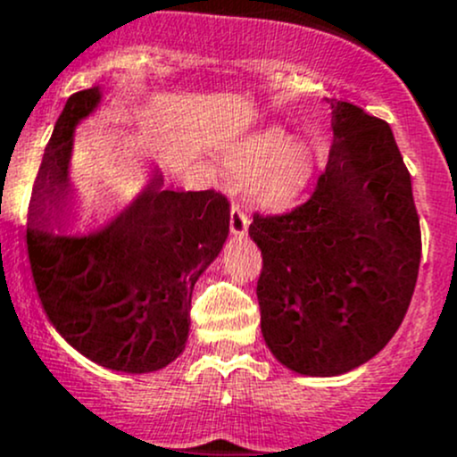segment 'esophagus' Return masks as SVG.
<instances>
[{
	"label": "esophagus",
	"mask_w": 457,
	"mask_h": 457,
	"mask_svg": "<svg viewBox=\"0 0 457 457\" xmlns=\"http://www.w3.org/2000/svg\"><path fill=\"white\" fill-rule=\"evenodd\" d=\"M248 224H251V218H248L246 211L239 204H233V209H230V233L235 237H244L248 230Z\"/></svg>",
	"instance_id": "34e87169"
}]
</instances>
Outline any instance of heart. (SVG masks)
Instances as JSON below:
<instances>
[{"mask_svg":"<svg viewBox=\"0 0 457 457\" xmlns=\"http://www.w3.org/2000/svg\"><path fill=\"white\" fill-rule=\"evenodd\" d=\"M281 129H268L262 134L233 143L224 154V162L235 173H251L261 169L255 176V194L270 206H284L297 195L305 182L303 147L288 145Z\"/></svg>","mask_w":457,"mask_h":457,"instance_id":"obj_1","label":"heart"}]
</instances>
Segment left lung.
Wrapping results in <instances>:
<instances>
[{
    "mask_svg": "<svg viewBox=\"0 0 457 457\" xmlns=\"http://www.w3.org/2000/svg\"><path fill=\"white\" fill-rule=\"evenodd\" d=\"M334 140L303 204L255 211L262 332L286 368L337 376L378 354L401 328L420 266V220L392 127L330 101Z\"/></svg>",
    "mask_w": 457,
    "mask_h": 457,
    "instance_id": "left-lung-1",
    "label": "left lung"
}]
</instances>
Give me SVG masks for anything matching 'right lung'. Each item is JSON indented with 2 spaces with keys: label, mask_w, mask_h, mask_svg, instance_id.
<instances>
[{
  "label": "right lung",
  "mask_w": 457,
  "mask_h": 457,
  "mask_svg": "<svg viewBox=\"0 0 457 457\" xmlns=\"http://www.w3.org/2000/svg\"><path fill=\"white\" fill-rule=\"evenodd\" d=\"M98 89L72 94L41 160L26 248L37 295L56 332L103 368L145 374L185 350L191 293L227 242L230 204L215 189H162L156 176L114 224L92 237H54L72 206V129Z\"/></svg>",
  "instance_id": "add662e5"
}]
</instances>
